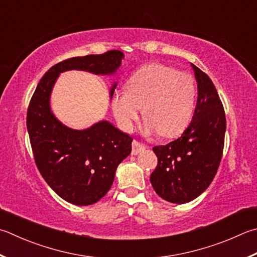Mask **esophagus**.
I'll list each match as a JSON object with an SVG mask.
<instances>
[{
    "instance_id": "34e87169",
    "label": "esophagus",
    "mask_w": 257,
    "mask_h": 257,
    "mask_svg": "<svg viewBox=\"0 0 257 257\" xmlns=\"http://www.w3.org/2000/svg\"><path fill=\"white\" fill-rule=\"evenodd\" d=\"M145 149V145L140 143L137 140H134L133 143H132V156H137L138 153H140L142 151V150Z\"/></svg>"
}]
</instances>
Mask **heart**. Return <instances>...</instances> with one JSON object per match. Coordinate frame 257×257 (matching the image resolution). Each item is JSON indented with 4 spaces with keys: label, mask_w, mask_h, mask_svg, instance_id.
<instances>
[{
    "label": "heart",
    "mask_w": 257,
    "mask_h": 257,
    "mask_svg": "<svg viewBox=\"0 0 257 257\" xmlns=\"http://www.w3.org/2000/svg\"><path fill=\"white\" fill-rule=\"evenodd\" d=\"M197 96L195 78L188 72L158 64L145 65L126 81V90L112 96V109L119 127L131 131L141 107L148 132L176 137L192 117Z\"/></svg>",
    "instance_id": "1"
}]
</instances>
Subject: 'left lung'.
<instances>
[{
    "mask_svg": "<svg viewBox=\"0 0 257 257\" xmlns=\"http://www.w3.org/2000/svg\"><path fill=\"white\" fill-rule=\"evenodd\" d=\"M191 66L198 84L191 123L180 138L153 148L158 166L150 181L158 195L172 204L191 201L209 187L225 143L226 116L219 95L208 75Z\"/></svg>",
    "mask_w": 257,
    "mask_h": 257,
    "instance_id": "obj_1",
    "label": "left lung"
}]
</instances>
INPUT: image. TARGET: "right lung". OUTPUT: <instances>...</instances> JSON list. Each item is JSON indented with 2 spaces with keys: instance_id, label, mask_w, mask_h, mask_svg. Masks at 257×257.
<instances>
[{
  "instance_id": "right-lung-1",
  "label": "right lung",
  "mask_w": 257,
  "mask_h": 257,
  "mask_svg": "<svg viewBox=\"0 0 257 257\" xmlns=\"http://www.w3.org/2000/svg\"><path fill=\"white\" fill-rule=\"evenodd\" d=\"M123 57L122 51L109 50L58 62L43 75L29 103L27 128L38 170L52 190L72 205H93L107 193L118 164L132 151L133 139L107 120L83 131L65 126L50 109L51 89L62 71L112 75Z\"/></svg>"
}]
</instances>
